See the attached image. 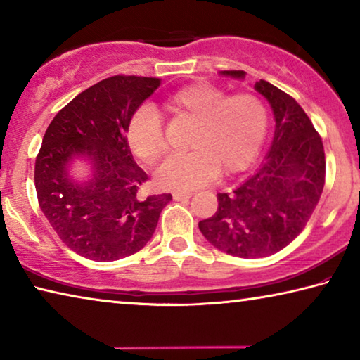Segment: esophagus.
<instances>
[{"label":"esophagus","instance_id":"1","mask_svg":"<svg viewBox=\"0 0 360 360\" xmlns=\"http://www.w3.org/2000/svg\"><path fill=\"white\" fill-rule=\"evenodd\" d=\"M191 197H192V192H179V191L173 192V198L176 202H182V200H188Z\"/></svg>","mask_w":360,"mask_h":360}]
</instances>
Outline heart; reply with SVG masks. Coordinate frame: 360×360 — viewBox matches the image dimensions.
I'll use <instances>...</instances> for the list:
<instances>
[{
	"instance_id": "1",
	"label": "heart",
	"mask_w": 360,
	"mask_h": 360,
	"mask_svg": "<svg viewBox=\"0 0 360 360\" xmlns=\"http://www.w3.org/2000/svg\"><path fill=\"white\" fill-rule=\"evenodd\" d=\"M163 109L195 124L187 144L192 152L169 158L157 169L155 181L163 188H193L210 182L219 172H243L257 157L266 135V106L254 94L227 96L217 85L195 82L167 96ZM125 138L144 165H154L167 152L160 115L152 106L133 112Z\"/></svg>"
}]
</instances>
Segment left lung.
Listing matches in <instances>:
<instances>
[{
  "mask_svg": "<svg viewBox=\"0 0 360 360\" xmlns=\"http://www.w3.org/2000/svg\"><path fill=\"white\" fill-rule=\"evenodd\" d=\"M245 79V71H221ZM254 89L270 103L275 136L265 162L230 193H217V211L198 229L212 246L245 259L276 254L311 217L326 182L322 139L302 106L260 79Z\"/></svg>",
  "mask_w": 360,
  "mask_h": 360,
  "instance_id": "1",
  "label": "left lung"
}]
</instances>
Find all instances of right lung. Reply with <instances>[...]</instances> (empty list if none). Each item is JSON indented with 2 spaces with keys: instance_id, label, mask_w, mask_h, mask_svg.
<instances>
[{
  "instance_id": "right-lung-1",
  "label": "right lung",
  "mask_w": 360,
  "mask_h": 360,
  "mask_svg": "<svg viewBox=\"0 0 360 360\" xmlns=\"http://www.w3.org/2000/svg\"><path fill=\"white\" fill-rule=\"evenodd\" d=\"M160 87V79L112 76L79 94L53 117L34 163L39 208L58 238L76 254L112 262L138 252L154 235L172 193L143 198L148 181L133 160L125 131L133 112ZM84 158L93 178L69 176Z\"/></svg>"
}]
</instances>
